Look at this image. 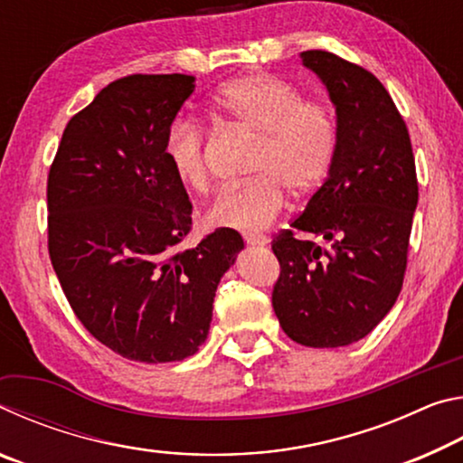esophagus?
I'll return each mask as SVG.
<instances>
[{"mask_svg": "<svg viewBox=\"0 0 463 463\" xmlns=\"http://www.w3.org/2000/svg\"><path fill=\"white\" fill-rule=\"evenodd\" d=\"M245 241H247V245H250V247H265V245H268V239L261 237V234H247Z\"/></svg>", "mask_w": 463, "mask_h": 463, "instance_id": "1", "label": "esophagus"}]
</instances>
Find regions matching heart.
Masks as SVG:
<instances>
[{
  "label": "heart",
  "mask_w": 463,
  "mask_h": 463,
  "mask_svg": "<svg viewBox=\"0 0 463 463\" xmlns=\"http://www.w3.org/2000/svg\"><path fill=\"white\" fill-rule=\"evenodd\" d=\"M213 112L226 127L257 138L250 159L253 182L221 192L206 208V222L218 229L257 234L284 208V187L308 195L326 182L339 151V128L331 109L304 99L292 83L257 73L224 83ZM169 169L192 192L210 187L206 135L195 120L177 118L165 137Z\"/></svg>",
  "instance_id": "b5f03b06"
}]
</instances>
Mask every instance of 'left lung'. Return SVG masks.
I'll use <instances>...</instances> for the list:
<instances>
[{
    "instance_id": "8db88e82",
    "label": "left lung",
    "mask_w": 463,
    "mask_h": 463,
    "mask_svg": "<svg viewBox=\"0 0 463 463\" xmlns=\"http://www.w3.org/2000/svg\"><path fill=\"white\" fill-rule=\"evenodd\" d=\"M300 57L336 108L339 151L307 210L273 237L279 278L271 304L292 341L343 347L372 333L401 294L417 169L409 128L378 77L326 51Z\"/></svg>"
}]
</instances>
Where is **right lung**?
Masks as SVG:
<instances>
[{"instance_id": "1", "label": "right lung", "mask_w": 463, "mask_h": 463, "mask_svg": "<svg viewBox=\"0 0 463 463\" xmlns=\"http://www.w3.org/2000/svg\"><path fill=\"white\" fill-rule=\"evenodd\" d=\"M192 75H128L67 122L46 182L49 255L75 317L130 362L165 364L206 341L218 281L245 247L216 229L194 249L192 202L165 137Z\"/></svg>"}]
</instances>
